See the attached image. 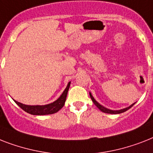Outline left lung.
Masks as SVG:
<instances>
[{"instance_id":"8db88e82","label":"left lung","mask_w":153,"mask_h":153,"mask_svg":"<svg viewBox=\"0 0 153 153\" xmlns=\"http://www.w3.org/2000/svg\"><path fill=\"white\" fill-rule=\"evenodd\" d=\"M89 96H90V97H91V100H93V102L94 103V105H96L98 108L100 109V111H103V112H105V113H108V114H120V113H123V112H124V111H127L128 109H130V108H131V107H132L133 105L135 104V103H134V104H132L131 105H130L129 107H127V108H125L120 109V110H111V109L107 108L104 107L103 105H100V104H99V103H98L97 101L95 100V99H94V97H93V95L91 94V93H89Z\"/></svg>"}]
</instances>
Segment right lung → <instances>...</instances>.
Masks as SVG:
<instances>
[{
    "instance_id": "1",
    "label": "right lung",
    "mask_w": 153,
    "mask_h": 153,
    "mask_svg": "<svg viewBox=\"0 0 153 153\" xmlns=\"http://www.w3.org/2000/svg\"><path fill=\"white\" fill-rule=\"evenodd\" d=\"M71 82H69L67 85L66 89H64V91L63 92V94L59 96V97L55 100L54 102L48 104V105H23L22 103H19L18 101L14 100L15 102L21 108L23 109V111L26 112L31 114V115H50V114H53L60 110V109L64 107V104H65L66 98H67V95H68V92L69 87H70Z\"/></svg>"
}]
</instances>
